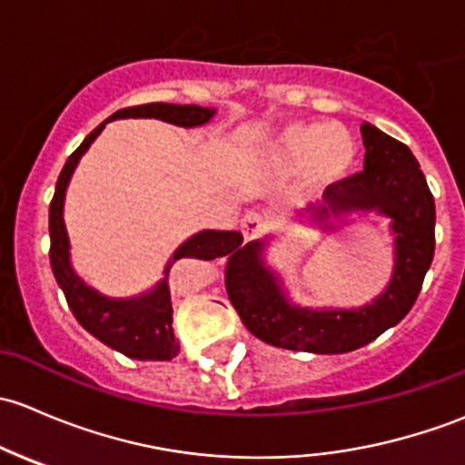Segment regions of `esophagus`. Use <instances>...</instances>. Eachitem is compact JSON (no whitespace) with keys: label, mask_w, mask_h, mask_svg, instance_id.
<instances>
[{"label":"esophagus","mask_w":465,"mask_h":465,"mask_svg":"<svg viewBox=\"0 0 465 465\" xmlns=\"http://www.w3.org/2000/svg\"><path fill=\"white\" fill-rule=\"evenodd\" d=\"M239 228H242V234L246 242H255V239H260V234L264 232V219L257 213H248L243 214L242 226Z\"/></svg>","instance_id":"34e87169"}]
</instances>
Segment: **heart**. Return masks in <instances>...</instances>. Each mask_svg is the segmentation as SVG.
<instances>
[{
	"mask_svg": "<svg viewBox=\"0 0 465 465\" xmlns=\"http://www.w3.org/2000/svg\"><path fill=\"white\" fill-rule=\"evenodd\" d=\"M358 147L347 127L336 123H293L266 143L262 165L271 174L300 172L309 193H327L351 174Z\"/></svg>",
	"mask_w": 465,
	"mask_h": 465,
	"instance_id": "heart-1",
	"label": "heart"
}]
</instances>
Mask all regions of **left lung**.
<instances>
[{
    "instance_id": "1",
    "label": "left lung",
    "mask_w": 465,
    "mask_h": 465,
    "mask_svg": "<svg viewBox=\"0 0 465 465\" xmlns=\"http://www.w3.org/2000/svg\"><path fill=\"white\" fill-rule=\"evenodd\" d=\"M365 165L336 188L324 193L327 205L309 208L320 228L336 231L329 219L376 213L390 219L394 234V271L390 284L370 304L356 309H311L289 298L282 277L266 264L268 239L246 243L228 260V298L248 331L272 347L311 353H347L365 347L396 327L419 298L423 277L434 257V199L420 165L408 145L362 123Z\"/></svg>"
}]
</instances>
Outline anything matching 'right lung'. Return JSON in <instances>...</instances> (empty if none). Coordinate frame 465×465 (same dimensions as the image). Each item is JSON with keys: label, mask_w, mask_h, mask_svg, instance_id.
Masks as SVG:
<instances>
[{"label": "right lung", "mask_w": 465, "mask_h": 465, "mask_svg": "<svg viewBox=\"0 0 465 465\" xmlns=\"http://www.w3.org/2000/svg\"><path fill=\"white\" fill-rule=\"evenodd\" d=\"M217 109L199 107V104H170V103H150L127 107L114 114L104 123H100L94 132L83 141V145L74 152L62 167L55 183V194L49 208V234H51V268L64 293L69 309L74 311L75 320L100 342L116 351L125 353L134 361H172L179 353V342L172 331V298L167 275L174 262L179 260H217L242 252V232L234 231H201L185 239L174 255L167 262L163 271V280L147 293L136 298H109L100 291L91 289L87 282L71 266V243L64 226V197L69 181L75 167L91 143L98 138L104 125L116 118H159L179 127H199L210 123Z\"/></svg>", "instance_id": "right-lung-1"}]
</instances>
